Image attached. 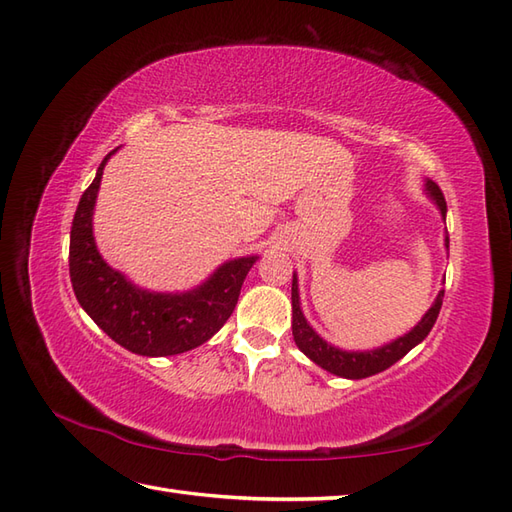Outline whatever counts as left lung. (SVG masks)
I'll return each instance as SVG.
<instances>
[{
  "instance_id": "obj_1",
  "label": "left lung",
  "mask_w": 512,
  "mask_h": 512,
  "mask_svg": "<svg viewBox=\"0 0 512 512\" xmlns=\"http://www.w3.org/2000/svg\"><path fill=\"white\" fill-rule=\"evenodd\" d=\"M424 191L429 193L431 200H436L442 217H447V202H444V195H442L438 184L427 180L424 182ZM444 246L449 248V235H444ZM442 297H444V290L438 292L433 306L420 319V323L413 325V330L407 332L405 336H398L396 341H391L383 347H376V350L345 352V350H339V347L330 345L328 341H323L321 336L310 328V323L306 321V317H303V312H301L297 275H292V336H295V343L299 350L306 354L310 361L317 363L319 367L328 369L330 374H336L341 378H352V380L367 378V376H374L378 372H385L387 367L400 361V358L405 356L409 350H413L418 343L427 339V334L431 332L433 323H436L438 314H440Z\"/></svg>"
}]
</instances>
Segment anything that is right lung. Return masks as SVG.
Segmentation results:
<instances>
[{
    "mask_svg": "<svg viewBox=\"0 0 512 512\" xmlns=\"http://www.w3.org/2000/svg\"><path fill=\"white\" fill-rule=\"evenodd\" d=\"M116 151V149H114ZM83 191L70 231V279L74 295L92 321L140 356H171L206 343L235 310L248 270L257 257H239L222 264L202 286L187 292H149L134 286L110 268L94 244L92 213L105 162Z\"/></svg>",
    "mask_w": 512,
    "mask_h": 512,
    "instance_id": "1",
    "label": "right lung"
}]
</instances>
